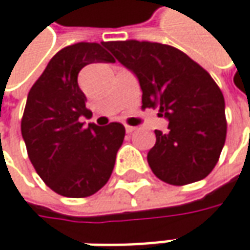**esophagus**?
Returning <instances> with one entry per match:
<instances>
[{
    "instance_id": "1",
    "label": "esophagus",
    "mask_w": 250,
    "mask_h": 250,
    "mask_svg": "<svg viewBox=\"0 0 250 250\" xmlns=\"http://www.w3.org/2000/svg\"><path fill=\"white\" fill-rule=\"evenodd\" d=\"M136 130V127H133V125H125V131L127 133H133Z\"/></svg>"
}]
</instances>
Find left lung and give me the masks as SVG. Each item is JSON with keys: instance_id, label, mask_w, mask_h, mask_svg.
Segmentation results:
<instances>
[{"instance_id": "8db88e82", "label": "left lung", "mask_w": 250, "mask_h": 250, "mask_svg": "<svg viewBox=\"0 0 250 250\" xmlns=\"http://www.w3.org/2000/svg\"><path fill=\"white\" fill-rule=\"evenodd\" d=\"M104 46L140 82L141 109H158L168 131L155 130L147 161L171 185L204 180L227 139L225 100L211 75L183 51L148 41H111Z\"/></svg>"}]
</instances>
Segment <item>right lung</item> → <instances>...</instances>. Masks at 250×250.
<instances>
[{
  "label": "right lung",
  "instance_id": "1",
  "mask_svg": "<svg viewBox=\"0 0 250 250\" xmlns=\"http://www.w3.org/2000/svg\"><path fill=\"white\" fill-rule=\"evenodd\" d=\"M114 62L100 43L79 42L58 52L31 87L21 133L28 157L52 191L84 198L109 181L125 128L120 123L84 127L90 117L78 75L89 63Z\"/></svg>",
  "mask_w": 250,
  "mask_h": 250
}]
</instances>
